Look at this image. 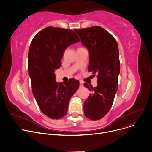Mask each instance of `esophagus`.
Returning <instances> with one entry per match:
<instances>
[{
  "label": "esophagus",
  "instance_id": "obj_1",
  "mask_svg": "<svg viewBox=\"0 0 152 152\" xmlns=\"http://www.w3.org/2000/svg\"><path fill=\"white\" fill-rule=\"evenodd\" d=\"M83 86V82H79V86H80V87H82Z\"/></svg>",
  "mask_w": 152,
  "mask_h": 152
}]
</instances>
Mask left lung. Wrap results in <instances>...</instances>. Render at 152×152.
<instances>
[{
    "label": "left lung",
    "instance_id": "obj_1",
    "mask_svg": "<svg viewBox=\"0 0 152 152\" xmlns=\"http://www.w3.org/2000/svg\"><path fill=\"white\" fill-rule=\"evenodd\" d=\"M90 55L88 71L97 76V86L83 85L92 92L84 102L85 117L91 120L102 118L111 109L118 90L120 71L119 50L114 37L100 26L75 29Z\"/></svg>",
    "mask_w": 152,
    "mask_h": 152
}]
</instances>
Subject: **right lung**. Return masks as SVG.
<instances>
[{
    "label": "right lung",
    "mask_w": 152,
    "mask_h": 152,
    "mask_svg": "<svg viewBox=\"0 0 152 152\" xmlns=\"http://www.w3.org/2000/svg\"><path fill=\"white\" fill-rule=\"evenodd\" d=\"M80 41L71 29L49 26L34 37L29 50L28 71L34 96L41 112L52 119L66 115L70 99L79 87V82H56L55 70L61 66L63 53Z\"/></svg>",
    "instance_id": "1"
}]
</instances>
